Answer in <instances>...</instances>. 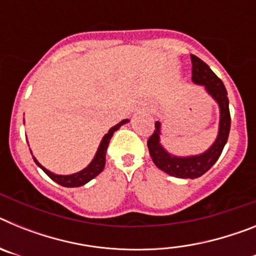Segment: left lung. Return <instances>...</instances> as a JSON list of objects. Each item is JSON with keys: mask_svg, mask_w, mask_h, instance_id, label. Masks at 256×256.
Segmentation results:
<instances>
[{"mask_svg": "<svg viewBox=\"0 0 256 256\" xmlns=\"http://www.w3.org/2000/svg\"><path fill=\"white\" fill-rule=\"evenodd\" d=\"M192 61V80L198 84L204 86L208 94L219 104L220 108V122L219 133L216 142L206 152L190 158H177L162 148L160 144V123H155V130L148 141L150 156L158 168L177 178H198L206 173L219 159L222 151L227 144L230 130V102H228L227 90L220 79L212 73V70L198 56L191 55Z\"/></svg>", "mask_w": 256, "mask_h": 256, "instance_id": "8db88e82", "label": "left lung"}]
</instances>
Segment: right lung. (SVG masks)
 Wrapping results in <instances>:
<instances>
[{
    "label": "right lung",
    "mask_w": 256,
    "mask_h": 256,
    "mask_svg": "<svg viewBox=\"0 0 256 256\" xmlns=\"http://www.w3.org/2000/svg\"><path fill=\"white\" fill-rule=\"evenodd\" d=\"M126 122L128 120H126V119H124V120H122L120 123L112 126V130L106 133L105 137H104L102 141H101L100 148H98V150H97L96 156H94V160L91 162V164L88 165L87 168L83 169V170L78 172V173L72 174V176H58V174L51 173V172L47 170L46 168H44V166H42V165H40V162L34 159V158H33V159H34L36 164H37L38 166H40V168L42 169V170H44L50 178H51L52 180H55L56 183H58V184H61V186H64V187L83 186V184H86L87 182H90L91 180H94L96 176H98V174L104 170V168H105V162H106V158H105L106 150H108V142H110V140H112V134H114L115 130H119V128H120L123 124H126Z\"/></svg>",
    "instance_id": "obj_1"
}]
</instances>
